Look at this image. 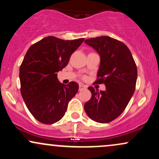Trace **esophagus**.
<instances>
[{
  "label": "esophagus",
  "instance_id": "1",
  "mask_svg": "<svg viewBox=\"0 0 159 159\" xmlns=\"http://www.w3.org/2000/svg\"><path fill=\"white\" fill-rule=\"evenodd\" d=\"M86 89H87V87H86L85 85H83V84L79 85V91H82L84 90H86Z\"/></svg>",
  "mask_w": 159,
  "mask_h": 159
}]
</instances>
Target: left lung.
Listing matches in <instances>:
<instances>
[{
	"instance_id": "8db88e82",
	"label": "left lung",
	"mask_w": 159,
	"mask_h": 159,
	"mask_svg": "<svg viewBox=\"0 0 159 159\" xmlns=\"http://www.w3.org/2000/svg\"><path fill=\"white\" fill-rule=\"evenodd\" d=\"M100 56L96 84H104L105 91L88 89L92 97L84 108L91 120L100 123L117 118L129 104L135 90L138 70L129 48L122 42L102 36L86 39Z\"/></svg>"
}]
</instances>
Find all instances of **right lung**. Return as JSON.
<instances>
[{"mask_svg": "<svg viewBox=\"0 0 159 159\" xmlns=\"http://www.w3.org/2000/svg\"><path fill=\"white\" fill-rule=\"evenodd\" d=\"M84 40L47 36L27 50L19 69L21 93L29 111L40 123L53 124L61 120L69 102L78 93L76 82L64 84L57 76Z\"/></svg>", "mask_w": 159, "mask_h": 159, "instance_id": "right-lung-1", "label": "right lung"}]
</instances>
